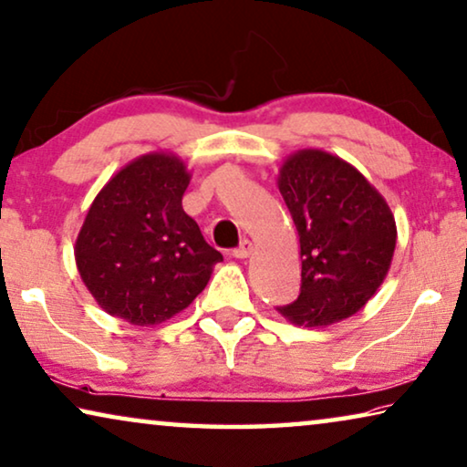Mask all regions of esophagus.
Wrapping results in <instances>:
<instances>
[{
	"mask_svg": "<svg viewBox=\"0 0 467 467\" xmlns=\"http://www.w3.org/2000/svg\"><path fill=\"white\" fill-rule=\"evenodd\" d=\"M252 252H254V245H252V241H247V239H245V241L241 243L239 247L234 249L233 255H234V257H239V260H245V257L252 255Z\"/></svg>",
	"mask_w": 467,
	"mask_h": 467,
	"instance_id": "obj_1",
	"label": "esophagus"
}]
</instances>
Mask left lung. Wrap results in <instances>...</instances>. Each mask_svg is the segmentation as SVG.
<instances>
[{
  "instance_id": "obj_1",
  "label": "left lung",
  "mask_w": 467,
  "mask_h": 467,
  "mask_svg": "<svg viewBox=\"0 0 467 467\" xmlns=\"http://www.w3.org/2000/svg\"><path fill=\"white\" fill-rule=\"evenodd\" d=\"M276 186L300 236L302 289L276 308L297 327L357 315L381 287L396 247L394 213L357 167L321 149L285 159Z\"/></svg>"
}]
</instances>
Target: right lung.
Here are the masks:
<instances>
[{
  "label": "right lung",
  "mask_w": 467,
  "mask_h": 467,
  "mask_svg": "<svg viewBox=\"0 0 467 467\" xmlns=\"http://www.w3.org/2000/svg\"><path fill=\"white\" fill-rule=\"evenodd\" d=\"M191 171L152 150L123 165L89 205L75 264L96 304L136 327L170 321L205 289L222 254L182 210Z\"/></svg>",
  "instance_id": "1"
}]
</instances>
